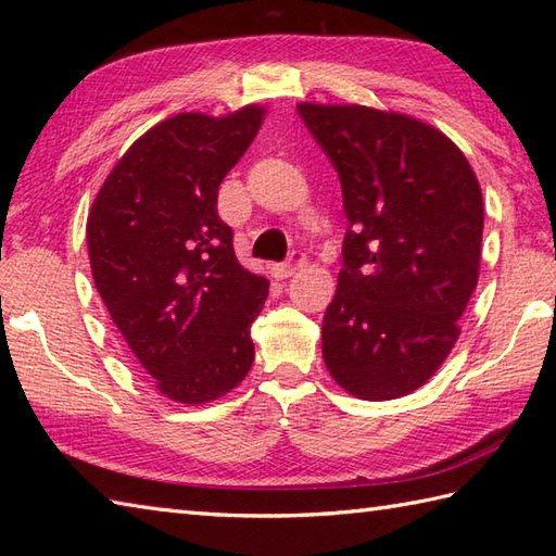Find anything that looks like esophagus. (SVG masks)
Here are the masks:
<instances>
[{
  "mask_svg": "<svg viewBox=\"0 0 556 556\" xmlns=\"http://www.w3.org/2000/svg\"><path fill=\"white\" fill-rule=\"evenodd\" d=\"M303 265H305V253L293 251V253L289 255L287 263H281V265L277 267V277H291V275H296V271H299Z\"/></svg>",
  "mask_w": 556,
  "mask_h": 556,
  "instance_id": "obj_1",
  "label": "esophagus"
}]
</instances>
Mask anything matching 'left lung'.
Listing matches in <instances>:
<instances>
[{
	"mask_svg": "<svg viewBox=\"0 0 556 556\" xmlns=\"http://www.w3.org/2000/svg\"><path fill=\"white\" fill-rule=\"evenodd\" d=\"M299 114L339 174L349 219L325 365L358 399L406 396L448 356L478 285L480 184L452 140L410 116L311 102Z\"/></svg>",
	"mask_w": 556,
	"mask_h": 556,
	"instance_id": "8db88e82",
	"label": "left lung"
}]
</instances>
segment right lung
Returning <instances> with one entry per match:
<instances>
[{"label": "right lung", "mask_w": 556, "mask_h": 556, "mask_svg": "<svg viewBox=\"0 0 556 556\" xmlns=\"http://www.w3.org/2000/svg\"><path fill=\"white\" fill-rule=\"evenodd\" d=\"M263 110L186 112L150 128L102 184L88 215L92 279L160 392L181 404L224 396L255 358L251 325L269 281L243 269L217 215L224 176Z\"/></svg>", "instance_id": "obj_1"}]
</instances>
